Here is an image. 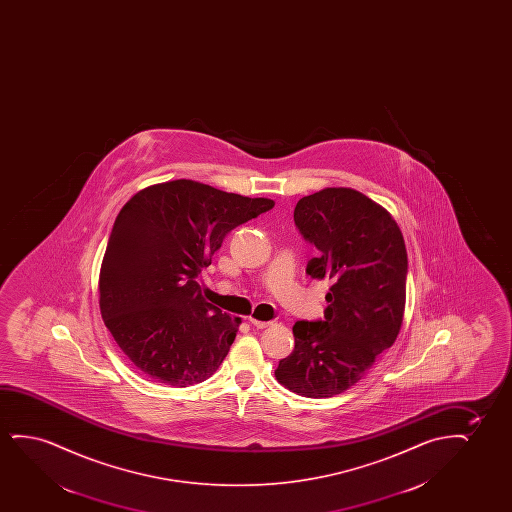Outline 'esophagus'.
I'll return each instance as SVG.
<instances>
[{
    "label": "esophagus",
    "mask_w": 512,
    "mask_h": 512,
    "mask_svg": "<svg viewBox=\"0 0 512 512\" xmlns=\"http://www.w3.org/2000/svg\"><path fill=\"white\" fill-rule=\"evenodd\" d=\"M248 322L252 323L253 327H257V329H266V327H269V325H271V322H260V320H257V318H253V316H250V318H248Z\"/></svg>",
    "instance_id": "1"
}]
</instances>
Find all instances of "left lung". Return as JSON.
Instances as JSON below:
<instances>
[{
    "label": "left lung",
    "instance_id": "left-lung-1",
    "mask_svg": "<svg viewBox=\"0 0 512 512\" xmlns=\"http://www.w3.org/2000/svg\"><path fill=\"white\" fill-rule=\"evenodd\" d=\"M294 222L320 252L306 274L332 285L322 320L295 322L294 351L274 374L288 390L322 399L358 383L395 343L406 306V245L392 215L353 189L302 197Z\"/></svg>",
    "mask_w": 512,
    "mask_h": 512
}]
</instances>
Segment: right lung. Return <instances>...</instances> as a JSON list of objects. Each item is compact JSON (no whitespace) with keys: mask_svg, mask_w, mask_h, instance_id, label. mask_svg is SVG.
Returning a JSON list of instances; mask_svg holds the SVG:
<instances>
[{"mask_svg":"<svg viewBox=\"0 0 512 512\" xmlns=\"http://www.w3.org/2000/svg\"><path fill=\"white\" fill-rule=\"evenodd\" d=\"M273 206L192 180L159 183L124 204L101 264L99 308L140 371L178 388L217 371L241 320L206 302L197 278L232 229Z\"/></svg>","mask_w":512,"mask_h":512,"instance_id":"1","label":"right lung"}]
</instances>
